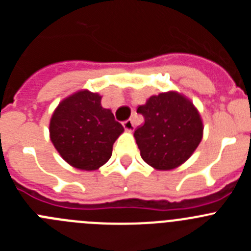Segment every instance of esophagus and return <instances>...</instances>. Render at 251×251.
I'll return each instance as SVG.
<instances>
[{
  "instance_id": "1",
  "label": "esophagus",
  "mask_w": 251,
  "mask_h": 251,
  "mask_svg": "<svg viewBox=\"0 0 251 251\" xmlns=\"http://www.w3.org/2000/svg\"><path fill=\"white\" fill-rule=\"evenodd\" d=\"M123 127L124 129L128 130V132H132V130L134 129V124H133L132 119H127L126 122H123Z\"/></svg>"
}]
</instances>
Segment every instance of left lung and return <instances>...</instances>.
Returning <instances> with one entry per match:
<instances>
[{"label": "left lung", "mask_w": 251, "mask_h": 251, "mask_svg": "<svg viewBox=\"0 0 251 251\" xmlns=\"http://www.w3.org/2000/svg\"><path fill=\"white\" fill-rule=\"evenodd\" d=\"M137 113L145 123L134 138L146 163L156 170H172L190 158L202 138V122L191 101L176 92L153 95Z\"/></svg>", "instance_id": "obj_1"}]
</instances>
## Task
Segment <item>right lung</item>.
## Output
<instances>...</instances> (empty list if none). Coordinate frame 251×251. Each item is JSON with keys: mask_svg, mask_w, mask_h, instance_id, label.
<instances>
[{"mask_svg": "<svg viewBox=\"0 0 251 251\" xmlns=\"http://www.w3.org/2000/svg\"><path fill=\"white\" fill-rule=\"evenodd\" d=\"M97 93L80 90L57 105L50 121V138L69 165L98 170L112 156L113 145L124 128Z\"/></svg>", "mask_w": 251, "mask_h": 251, "instance_id": "1", "label": "right lung"}]
</instances>
